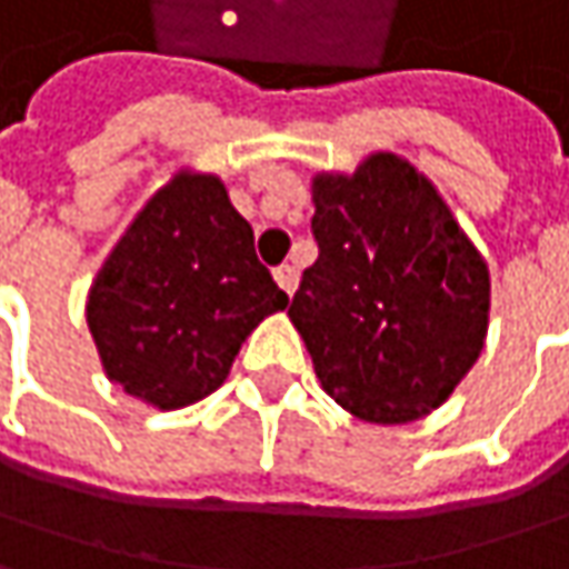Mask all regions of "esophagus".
I'll return each instance as SVG.
<instances>
[{"label": "esophagus", "instance_id": "obj_1", "mask_svg": "<svg viewBox=\"0 0 569 569\" xmlns=\"http://www.w3.org/2000/svg\"><path fill=\"white\" fill-rule=\"evenodd\" d=\"M273 277H277V283H280V289H283L286 296L296 292V286H299V270H296V263H280V267L273 270Z\"/></svg>", "mask_w": 569, "mask_h": 569}]
</instances>
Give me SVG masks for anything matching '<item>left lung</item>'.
<instances>
[{
	"mask_svg": "<svg viewBox=\"0 0 569 569\" xmlns=\"http://www.w3.org/2000/svg\"><path fill=\"white\" fill-rule=\"evenodd\" d=\"M316 263L289 302L321 386L357 418L438 409L483 351L489 270L438 189L396 153L312 186Z\"/></svg>",
	"mask_w": 569,
	"mask_h": 569,
	"instance_id": "left-lung-1",
	"label": "left lung"
}]
</instances>
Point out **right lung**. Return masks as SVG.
I'll use <instances>...</instances> for the list:
<instances>
[{"instance_id":"right-lung-1","label":"right lung","mask_w":569,"mask_h":569,"mask_svg":"<svg viewBox=\"0 0 569 569\" xmlns=\"http://www.w3.org/2000/svg\"><path fill=\"white\" fill-rule=\"evenodd\" d=\"M286 302L224 186L180 173L102 263L86 321L112 383L183 409L224 383L241 341Z\"/></svg>"}]
</instances>
